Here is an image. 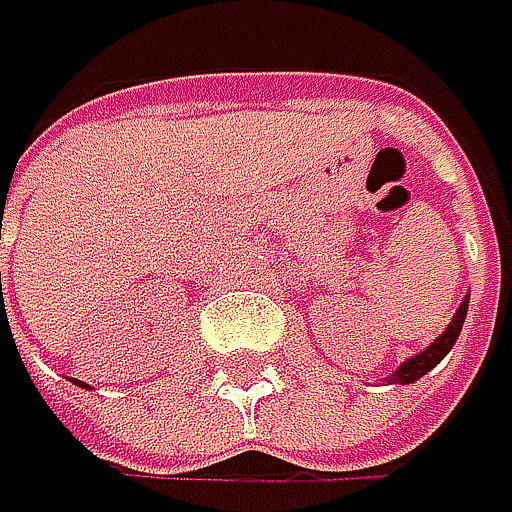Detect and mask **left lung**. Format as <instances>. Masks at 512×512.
<instances>
[{
    "label": "left lung",
    "mask_w": 512,
    "mask_h": 512,
    "mask_svg": "<svg viewBox=\"0 0 512 512\" xmlns=\"http://www.w3.org/2000/svg\"><path fill=\"white\" fill-rule=\"evenodd\" d=\"M464 315H467V300L458 306V312H455V318H452V324L443 331V337L440 340H434L425 352H419V355H413L410 361H404L400 364V370L397 373H391V379L394 382H416L419 376H425L431 367H437L443 358H446V352L455 346V340H458V334H461V324H464Z\"/></svg>",
    "instance_id": "obj_1"
}]
</instances>
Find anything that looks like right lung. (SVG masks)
<instances>
[{
	"label": "right lung",
	"instance_id": "obj_1",
	"mask_svg": "<svg viewBox=\"0 0 512 512\" xmlns=\"http://www.w3.org/2000/svg\"><path fill=\"white\" fill-rule=\"evenodd\" d=\"M81 385H84V382H81ZM84 388H87V385H84Z\"/></svg>",
	"mask_w": 512,
	"mask_h": 512
}]
</instances>
